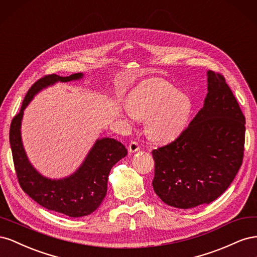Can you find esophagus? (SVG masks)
Wrapping results in <instances>:
<instances>
[{
    "label": "esophagus",
    "mask_w": 257,
    "mask_h": 257,
    "mask_svg": "<svg viewBox=\"0 0 257 257\" xmlns=\"http://www.w3.org/2000/svg\"><path fill=\"white\" fill-rule=\"evenodd\" d=\"M139 149H141V146H139V144L137 142H132L130 145H128V151L131 153H134V152H137Z\"/></svg>",
    "instance_id": "1"
}]
</instances>
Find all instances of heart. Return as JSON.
<instances>
[{"label": "heart", "mask_w": 257, "mask_h": 257, "mask_svg": "<svg viewBox=\"0 0 257 257\" xmlns=\"http://www.w3.org/2000/svg\"><path fill=\"white\" fill-rule=\"evenodd\" d=\"M130 118L146 119V133L154 142L174 139L188 122L191 102L182 91L163 79H151L139 87L126 100Z\"/></svg>", "instance_id": "obj_1"}]
</instances>
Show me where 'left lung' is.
Instances as JSON below:
<instances>
[{
	"label": "left lung",
	"mask_w": 257,
	"mask_h": 257,
	"mask_svg": "<svg viewBox=\"0 0 257 257\" xmlns=\"http://www.w3.org/2000/svg\"><path fill=\"white\" fill-rule=\"evenodd\" d=\"M207 76L203 108L174 142L152 151L153 190L179 209L221 196L242 165L245 118L224 77L212 71Z\"/></svg>",
	"instance_id": "left-lung-1"
}]
</instances>
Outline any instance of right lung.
Returning a JSON list of instances; mask_svg holds the SVG:
<instances>
[{
	"mask_svg": "<svg viewBox=\"0 0 257 257\" xmlns=\"http://www.w3.org/2000/svg\"><path fill=\"white\" fill-rule=\"evenodd\" d=\"M83 74L67 77L56 74L44 76L31 87L21 109L14 116L10 128V143L15 170L21 189L42 207L71 217L89 215L102 204L107 194V181L112 166L127 154L125 146L113 138L97 139L81 166L63 179L52 180L42 176L31 165L21 142L23 110L41 90L58 81L78 80Z\"/></svg>",
	"mask_w": 257,
	"mask_h": 257,
	"instance_id": "add662e5",
	"label": "right lung"
}]
</instances>
